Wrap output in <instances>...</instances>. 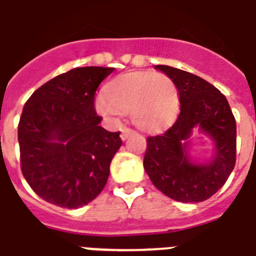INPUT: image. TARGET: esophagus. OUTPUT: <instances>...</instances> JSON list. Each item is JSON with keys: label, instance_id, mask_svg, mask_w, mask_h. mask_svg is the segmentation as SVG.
I'll list each match as a JSON object with an SVG mask.
<instances>
[{"label": "esophagus", "instance_id": "obj_1", "mask_svg": "<svg viewBox=\"0 0 256 256\" xmlns=\"http://www.w3.org/2000/svg\"><path fill=\"white\" fill-rule=\"evenodd\" d=\"M132 128H124L121 130V138L122 140H124V139H128V135H132Z\"/></svg>", "mask_w": 256, "mask_h": 256}]
</instances>
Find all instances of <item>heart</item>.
I'll return each mask as SVG.
<instances>
[{
  "instance_id": "b5f03b06",
  "label": "heart",
  "mask_w": 256,
  "mask_h": 256,
  "mask_svg": "<svg viewBox=\"0 0 256 256\" xmlns=\"http://www.w3.org/2000/svg\"><path fill=\"white\" fill-rule=\"evenodd\" d=\"M97 109L106 117L130 114L142 132H154L175 122L180 112V94L170 76L156 72H134L110 82Z\"/></svg>"
}]
</instances>
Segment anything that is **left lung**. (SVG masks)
I'll use <instances>...</instances> for the list:
<instances>
[{"label":"left lung","mask_w":256,"mask_h":256,"mask_svg":"<svg viewBox=\"0 0 256 256\" xmlns=\"http://www.w3.org/2000/svg\"><path fill=\"white\" fill-rule=\"evenodd\" d=\"M155 68L178 86L180 114L167 132L147 138L144 170L166 196L182 202L205 201L225 184L236 166V118L225 96L206 80L170 66ZM196 128L215 146L206 164H196L188 156V139Z\"/></svg>","instance_id":"1"}]
</instances>
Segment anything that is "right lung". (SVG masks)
<instances>
[{
  "label": "right lung",
  "mask_w": 256,
  "mask_h": 256,
  "mask_svg": "<svg viewBox=\"0 0 256 256\" xmlns=\"http://www.w3.org/2000/svg\"><path fill=\"white\" fill-rule=\"evenodd\" d=\"M114 68L80 67L47 81L24 104L18 142L20 170L31 189L56 206L78 209L98 196L120 132L100 126L96 90Z\"/></svg>",
  "instance_id": "obj_1"
}]
</instances>
